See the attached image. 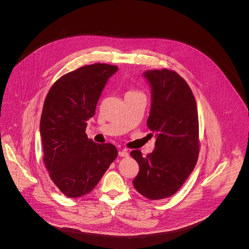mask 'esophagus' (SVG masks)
Here are the masks:
<instances>
[{
	"label": "esophagus",
	"instance_id": "esophagus-1",
	"mask_svg": "<svg viewBox=\"0 0 249 249\" xmlns=\"http://www.w3.org/2000/svg\"><path fill=\"white\" fill-rule=\"evenodd\" d=\"M129 155V152L126 149H123L119 151V156L121 157H127Z\"/></svg>",
	"mask_w": 249,
	"mask_h": 249
}]
</instances>
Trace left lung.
I'll return each mask as SVG.
<instances>
[{
    "instance_id": "8db88e82",
    "label": "left lung",
    "mask_w": 249,
    "mask_h": 249,
    "mask_svg": "<svg viewBox=\"0 0 249 249\" xmlns=\"http://www.w3.org/2000/svg\"><path fill=\"white\" fill-rule=\"evenodd\" d=\"M142 75L151 92L146 125L156 141L146 157L131 151L140 167L132 183L144 197L157 200L175 195L196 164L198 116L193 92L178 72L147 70Z\"/></svg>"
}]
</instances>
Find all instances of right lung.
Segmentation results:
<instances>
[{"label": "right lung", "instance_id": "obj_1", "mask_svg": "<svg viewBox=\"0 0 249 249\" xmlns=\"http://www.w3.org/2000/svg\"><path fill=\"white\" fill-rule=\"evenodd\" d=\"M117 66L96 63L61 76L50 89L42 110L40 135L50 178L68 197L89 194L116 159L114 144L88 139L87 121Z\"/></svg>", "mask_w": 249, "mask_h": 249}]
</instances>
